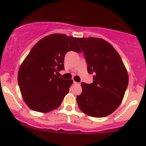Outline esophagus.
<instances>
[{"label":"esophagus","instance_id":"1","mask_svg":"<svg viewBox=\"0 0 146 146\" xmlns=\"http://www.w3.org/2000/svg\"><path fill=\"white\" fill-rule=\"evenodd\" d=\"M73 84H80V83H78V82H73Z\"/></svg>","mask_w":146,"mask_h":146}]
</instances>
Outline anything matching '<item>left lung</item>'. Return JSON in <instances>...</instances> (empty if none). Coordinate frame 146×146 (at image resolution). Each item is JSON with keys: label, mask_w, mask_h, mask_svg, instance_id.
Instances as JSON below:
<instances>
[{"label": "left lung", "mask_w": 146, "mask_h": 146, "mask_svg": "<svg viewBox=\"0 0 146 146\" xmlns=\"http://www.w3.org/2000/svg\"><path fill=\"white\" fill-rule=\"evenodd\" d=\"M82 48L88 73L94 74L90 84L82 82L77 96L80 109L88 116L104 117L119 106L128 84V74L115 48L98 38H77Z\"/></svg>", "instance_id": "8db88e82"}]
</instances>
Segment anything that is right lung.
Instances as JSON below:
<instances>
[{
	"label": "right lung",
	"mask_w": 146,
	"mask_h": 146,
	"mask_svg": "<svg viewBox=\"0 0 146 146\" xmlns=\"http://www.w3.org/2000/svg\"><path fill=\"white\" fill-rule=\"evenodd\" d=\"M73 36L54 33L40 40L22 62L18 83L23 100L34 111L46 113L56 109L69 91L72 80L57 76L64 68V61L69 51L80 53Z\"/></svg>",
	"instance_id": "right-lung-1"
}]
</instances>
